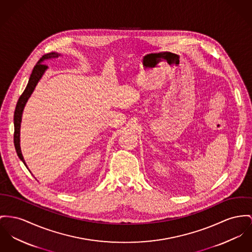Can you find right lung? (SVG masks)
I'll return each mask as SVG.
<instances>
[{
    "label": "right lung",
    "mask_w": 252,
    "mask_h": 252,
    "mask_svg": "<svg viewBox=\"0 0 252 252\" xmlns=\"http://www.w3.org/2000/svg\"><path fill=\"white\" fill-rule=\"evenodd\" d=\"M61 54L57 53V52H50V53H47V54L43 55L40 58V60L37 62V64L33 67V70L31 74V77H30L29 83L27 85V88L25 89L24 93L20 96V98H19L17 102V105H16V108H15V112H14V146H15V150H16L19 158L24 162V164L26 165L27 168H28V165H27V163L24 159V157H23L22 151H21V146H20V130H21V122H22L23 112H24V109H25V106H26L27 102L30 99L31 95L32 94V93L35 90V87L37 86L38 82L40 81V79L43 77L46 70L48 69V66L44 65V62L47 61V60L57 58Z\"/></svg>",
    "instance_id": "obj_1"
}]
</instances>
